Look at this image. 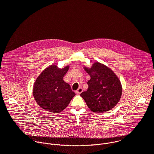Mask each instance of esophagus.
<instances>
[{"mask_svg": "<svg viewBox=\"0 0 154 154\" xmlns=\"http://www.w3.org/2000/svg\"><path fill=\"white\" fill-rule=\"evenodd\" d=\"M83 92V89L81 87H80V88H78V90L75 91V93H76V94H80V93H82Z\"/></svg>", "mask_w": 154, "mask_h": 154, "instance_id": "1", "label": "esophagus"}]
</instances>
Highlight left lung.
<instances>
[{
  "label": "left lung",
  "mask_w": 154,
  "mask_h": 154,
  "mask_svg": "<svg viewBox=\"0 0 154 154\" xmlns=\"http://www.w3.org/2000/svg\"><path fill=\"white\" fill-rule=\"evenodd\" d=\"M91 79L87 82L88 88L80 94L87 106L94 113L111 110L119 102L122 85L114 72L105 65L94 63L90 68L84 67Z\"/></svg>",
  "instance_id": "1"
}]
</instances>
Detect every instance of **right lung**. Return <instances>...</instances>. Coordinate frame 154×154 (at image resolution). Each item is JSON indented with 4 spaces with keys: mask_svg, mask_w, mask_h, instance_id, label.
Listing matches in <instances>:
<instances>
[{
    "mask_svg": "<svg viewBox=\"0 0 154 154\" xmlns=\"http://www.w3.org/2000/svg\"><path fill=\"white\" fill-rule=\"evenodd\" d=\"M69 66L62 69L51 65L36 79L33 94L37 103L46 111L60 113L67 107L75 95L70 85L63 80Z\"/></svg>",
    "mask_w": 154,
    "mask_h": 154,
    "instance_id": "obj_1",
    "label": "right lung"
}]
</instances>
